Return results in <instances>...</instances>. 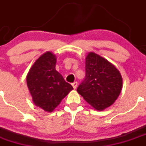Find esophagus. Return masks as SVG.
<instances>
[{"label":"esophagus","mask_w":146,"mask_h":146,"mask_svg":"<svg viewBox=\"0 0 146 146\" xmlns=\"http://www.w3.org/2000/svg\"><path fill=\"white\" fill-rule=\"evenodd\" d=\"M77 85H78V82H74L72 83V86H73V88H74V89H76V88H77Z\"/></svg>","instance_id":"34e87169"}]
</instances>
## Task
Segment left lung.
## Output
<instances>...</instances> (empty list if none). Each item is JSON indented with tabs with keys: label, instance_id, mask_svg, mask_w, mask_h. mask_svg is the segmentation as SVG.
<instances>
[{
	"label": "left lung",
	"instance_id": "obj_1",
	"mask_svg": "<svg viewBox=\"0 0 146 146\" xmlns=\"http://www.w3.org/2000/svg\"><path fill=\"white\" fill-rule=\"evenodd\" d=\"M122 78L112 64L94 52L85 59V77L77 91L96 110H104L118 98Z\"/></svg>",
	"mask_w": 146,
	"mask_h": 146
}]
</instances>
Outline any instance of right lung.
Listing matches in <instances>:
<instances>
[{
    "instance_id": "add662e5",
    "label": "right lung",
    "mask_w": 146,
    "mask_h": 146,
    "mask_svg": "<svg viewBox=\"0 0 146 146\" xmlns=\"http://www.w3.org/2000/svg\"><path fill=\"white\" fill-rule=\"evenodd\" d=\"M56 57L50 51L35 62L27 76V85L36 106L51 112L73 89L56 70Z\"/></svg>"
}]
</instances>
